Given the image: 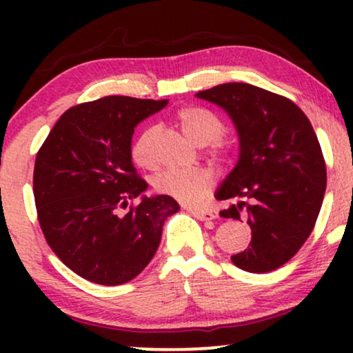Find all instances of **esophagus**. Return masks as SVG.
Wrapping results in <instances>:
<instances>
[{
    "label": "esophagus",
    "mask_w": 353,
    "mask_h": 353,
    "mask_svg": "<svg viewBox=\"0 0 353 353\" xmlns=\"http://www.w3.org/2000/svg\"><path fill=\"white\" fill-rule=\"evenodd\" d=\"M188 212L192 214L196 219H201V221H212V219H216V212L209 209H188Z\"/></svg>",
    "instance_id": "esophagus-1"
}]
</instances>
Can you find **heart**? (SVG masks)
<instances>
[{
	"label": "heart",
	"instance_id": "1",
	"mask_svg": "<svg viewBox=\"0 0 353 353\" xmlns=\"http://www.w3.org/2000/svg\"><path fill=\"white\" fill-rule=\"evenodd\" d=\"M176 121L185 136L197 144H214V151L222 154L225 145L219 137L224 134L225 128L216 112L201 106H185L177 111ZM156 131L148 128L136 137L131 145V159L139 168H152L154 151L152 143ZM154 189L164 196L194 205L201 202L210 192L212 177L205 169H165L159 172L152 181Z\"/></svg>",
	"mask_w": 353,
	"mask_h": 353
}]
</instances>
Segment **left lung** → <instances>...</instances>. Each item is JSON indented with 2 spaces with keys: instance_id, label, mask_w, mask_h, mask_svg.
Instances as JSON below:
<instances>
[{
  "instance_id": "obj_1",
  "label": "left lung",
  "mask_w": 353,
  "mask_h": 353,
  "mask_svg": "<svg viewBox=\"0 0 353 353\" xmlns=\"http://www.w3.org/2000/svg\"><path fill=\"white\" fill-rule=\"evenodd\" d=\"M197 98L224 108L241 136L239 163L216 197L237 201L219 214L245 216L252 241L230 259L247 272L279 269L309 239L325 194V159L309 117L285 96L247 83L219 84Z\"/></svg>"
}]
</instances>
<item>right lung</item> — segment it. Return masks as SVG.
<instances>
[{
  "instance_id": "right-lung-1",
  "label": "right lung",
  "mask_w": 353,
  "mask_h": 353,
  "mask_svg": "<svg viewBox=\"0 0 353 353\" xmlns=\"http://www.w3.org/2000/svg\"><path fill=\"white\" fill-rule=\"evenodd\" d=\"M165 104L106 96L72 106L36 154L33 192L44 239L89 282L121 285L143 272L164 221L179 209L169 196L132 204L148 188L131 161L134 128Z\"/></svg>"
}]
</instances>
